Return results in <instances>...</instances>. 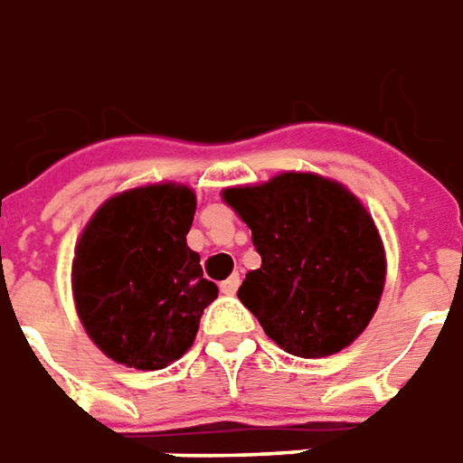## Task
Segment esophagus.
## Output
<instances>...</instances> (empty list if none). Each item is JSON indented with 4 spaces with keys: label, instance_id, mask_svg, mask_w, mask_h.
Segmentation results:
<instances>
[{
    "label": "esophagus",
    "instance_id": "34e87169",
    "mask_svg": "<svg viewBox=\"0 0 463 463\" xmlns=\"http://www.w3.org/2000/svg\"><path fill=\"white\" fill-rule=\"evenodd\" d=\"M239 274H234V277H229L226 281H222V294H226V297H232V294H237L239 289Z\"/></svg>",
    "mask_w": 463,
    "mask_h": 463
}]
</instances>
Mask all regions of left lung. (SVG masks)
I'll use <instances>...</instances> for the list:
<instances>
[{
  "instance_id": "1",
  "label": "left lung",
  "mask_w": 463,
  "mask_h": 463,
  "mask_svg": "<svg viewBox=\"0 0 463 463\" xmlns=\"http://www.w3.org/2000/svg\"><path fill=\"white\" fill-rule=\"evenodd\" d=\"M224 202L247 222L261 257L239 299L269 339L304 359L349 346L372 321L386 277L362 202L331 179L294 172L226 189Z\"/></svg>"
}]
</instances>
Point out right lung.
I'll use <instances>...</instances> for the list:
<instances>
[{"label":"right lung","instance_id":"right-lung-1","mask_svg":"<svg viewBox=\"0 0 463 463\" xmlns=\"http://www.w3.org/2000/svg\"><path fill=\"white\" fill-rule=\"evenodd\" d=\"M194 212L186 186H139L104 202L84 229L71 264L74 301L91 342L114 362L154 372L194 342L219 294L186 247Z\"/></svg>","mask_w":463,"mask_h":463}]
</instances>
